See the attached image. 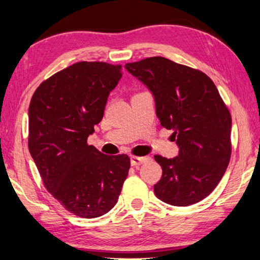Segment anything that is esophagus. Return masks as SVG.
<instances>
[{"instance_id": "34e87169", "label": "esophagus", "mask_w": 260, "mask_h": 260, "mask_svg": "<svg viewBox=\"0 0 260 260\" xmlns=\"http://www.w3.org/2000/svg\"><path fill=\"white\" fill-rule=\"evenodd\" d=\"M148 159H149V157H137V156H131L130 163H131V166L137 167L140 165H143V163L147 162Z\"/></svg>"}]
</instances>
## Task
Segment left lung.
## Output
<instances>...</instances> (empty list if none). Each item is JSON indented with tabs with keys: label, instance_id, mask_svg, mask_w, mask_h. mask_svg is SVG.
I'll return each mask as SVG.
<instances>
[{
	"label": "left lung",
	"instance_id": "left-lung-1",
	"mask_svg": "<svg viewBox=\"0 0 260 260\" xmlns=\"http://www.w3.org/2000/svg\"><path fill=\"white\" fill-rule=\"evenodd\" d=\"M155 101L156 116L172 130L179 155H156L162 177L155 195L172 206H190L214 190L231 158L232 118L214 83L205 73L154 56L126 63Z\"/></svg>",
	"mask_w": 260,
	"mask_h": 260
}]
</instances>
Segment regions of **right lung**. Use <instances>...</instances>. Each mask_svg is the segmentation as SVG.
Segmentation results:
<instances>
[{
	"mask_svg": "<svg viewBox=\"0 0 260 260\" xmlns=\"http://www.w3.org/2000/svg\"><path fill=\"white\" fill-rule=\"evenodd\" d=\"M122 76L120 65L77 62L45 80L31 97V157L49 193L81 218L111 211L129 173V156H108L87 144Z\"/></svg>",
	"mask_w": 260,
	"mask_h": 260,
	"instance_id": "right-lung-1",
	"label": "right lung"
}]
</instances>
